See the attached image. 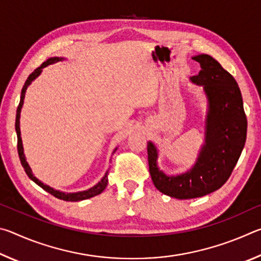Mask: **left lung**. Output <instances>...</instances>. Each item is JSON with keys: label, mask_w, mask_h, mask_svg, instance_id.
Returning <instances> with one entry per match:
<instances>
[{"label": "left lung", "mask_w": 261, "mask_h": 261, "mask_svg": "<svg viewBox=\"0 0 261 261\" xmlns=\"http://www.w3.org/2000/svg\"><path fill=\"white\" fill-rule=\"evenodd\" d=\"M201 70L191 81L204 86L208 98L206 143L191 170L176 177L156 167V148L147 145L149 174L155 188L177 199L202 197L220 189L230 177L246 140L247 120L237 83L218 61L206 54L193 57Z\"/></svg>", "instance_id": "1"}]
</instances>
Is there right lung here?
I'll use <instances>...</instances> for the list:
<instances>
[{
  "label": "right lung",
  "instance_id": "right-lung-1",
  "mask_svg": "<svg viewBox=\"0 0 261 261\" xmlns=\"http://www.w3.org/2000/svg\"><path fill=\"white\" fill-rule=\"evenodd\" d=\"M61 59L59 57H54V59H49L47 60L46 62H43V63L40 65V67L37 68L34 70V71L30 74L29 78L26 79V82L24 84L23 88H21V95H20V101H19V105L18 107H17V114H16V123H15V126H16V132H17V149H18V155L20 159V162H21V166H23L25 173L28 174L29 177L33 180L34 183H37L39 187L42 188L45 191H47L48 193H50L54 196L55 198H59L61 200H65V201H79V200H84V199H88V198H92L94 196H98L101 192L103 191L107 187L108 184V171L106 173L105 177L101 179V182H99L98 184L95 185L90 190H87V191H83V192H77V193H64V192H60L57 191V190H54L50 187H48V185H45L43 183H41L40 180L38 178H35L32 171H31V168L29 167L28 162L25 160V156H24V152H23V145H21V138H20V129H19V117H20V109L23 107V103H24V98H25V92H26V88L31 84V82L34 81L35 78H37L40 72L42 71V69L47 67V65H49L51 63H55V62L60 61ZM116 151V149H115Z\"/></svg>",
  "mask_w": 261,
  "mask_h": 261
}]
</instances>
